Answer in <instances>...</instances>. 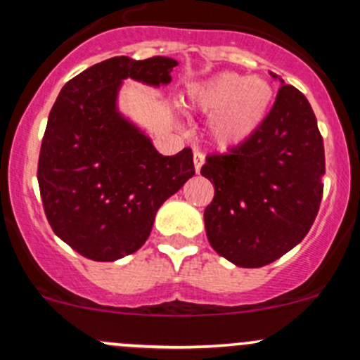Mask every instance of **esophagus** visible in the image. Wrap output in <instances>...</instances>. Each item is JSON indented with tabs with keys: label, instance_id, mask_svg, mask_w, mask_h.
<instances>
[{
	"label": "esophagus",
	"instance_id": "esophagus-1",
	"mask_svg": "<svg viewBox=\"0 0 360 360\" xmlns=\"http://www.w3.org/2000/svg\"><path fill=\"white\" fill-rule=\"evenodd\" d=\"M203 162H205V155L200 153V151H195V153H193V163H195V170H197V172H200Z\"/></svg>",
	"mask_w": 360,
	"mask_h": 360
}]
</instances>
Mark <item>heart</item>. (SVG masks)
<instances>
[{
  "instance_id": "heart-1",
  "label": "heart",
  "mask_w": 360,
  "mask_h": 360,
  "mask_svg": "<svg viewBox=\"0 0 360 360\" xmlns=\"http://www.w3.org/2000/svg\"><path fill=\"white\" fill-rule=\"evenodd\" d=\"M275 99L271 83L238 72H219L188 90V104L210 115L209 136L216 146L244 144L259 130Z\"/></svg>"
}]
</instances>
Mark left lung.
Masks as SVG:
<instances>
[{
	"label": "left lung",
	"instance_id": "obj_1",
	"mask_svg": "<svg viewBox=\"0 0 360 360\" xmlns=\"http://www.w3.org/2000/svg\"><path fill=\"white\" fill-rule=\"evenodd\" d=\"M281 82L259 130L228 153L209 155L200 170L214 183L203 212L207 238L219 256L242 268L274 263L300 244L324 191L317 118L307 97Z\"/></svg>",
	"mask_w": 360,
	"mask_h": 360
}]
</instances>
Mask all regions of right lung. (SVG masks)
<instances>
[{"mask_svg": "<svg viewBox=\"0 0 360 360\" xmlns=\"http://www.w3.org/2000/svg\"><path fill=\"white\" fill-rule=\"evenodd\" d=\"M176 66L111 57L69 79L52 106L38 160L43 209L53 233L89 259L136 252L160 205L193 177L190 148L163 157L116 110L123 79L167 85Z\"/></svg>", "mask_w": 360, "mask_h": 360, "instance_id": "obj_1", "label": "right lung"}]
</instances>
